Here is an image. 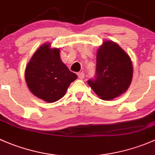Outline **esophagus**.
<instances>
[{
  "mask_svg": "<svg viewBox=\"0 0 155 155\" xmlns=\"http://www.w3.org/2000/svg\"><path fill=\"white\" fill-rule=\"evenodd\" d=\"M78 76L80 79H83L84 78V72H83V71L82 72H79L78 74Z\"/></svg>",
  "mask_w": 155,
  "mask_h": 155,
  "instance_id": "34e87169",
  "label": "esophagus"
}]
</instances>
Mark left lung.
<instances>
[{
  "instance_id": "8db88e82",
  "label": "left lung",
  "mask_w": 155,
  "mask_h": 155,
  "mask_svg": "<svg viewBox=\"0 0 155 155\" xmlns=\"http://www.w3.org/2000/svg\"><path fill=\"white\" fill-rule=\"evenodd\" d=\"M132 76L129 56L116 43L106 41L97 53L95 77L87 83L101 99L111 100L127 90Z\"/></svg>"
}]
</instances>
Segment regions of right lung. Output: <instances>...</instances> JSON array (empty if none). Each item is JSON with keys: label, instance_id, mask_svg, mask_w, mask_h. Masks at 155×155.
<instances>
[{"label": "right lung", "instance_id": "obj_1", "mask_svg": "<svg viewBox=\"0 0 155 155\" xmlns=\"http://www.w3.org/2000/svg\"><path fill=\"white\" fill-rule=\"evenodd\" d=\"M49 46L43 45L33 54L26 67L25 80L33 95L52 103L63 98L78 76L62 62L60 50Z\"/></svg>", "mask_w": 155, "mask_h": 155}]
</instances>
